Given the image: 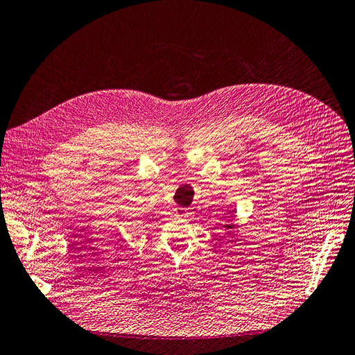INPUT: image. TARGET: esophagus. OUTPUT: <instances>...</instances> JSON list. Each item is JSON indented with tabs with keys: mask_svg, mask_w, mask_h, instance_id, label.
Segmentation results:
<instances>
[{
	"mask_svg": "<svg viewBox=\"0 0 355 355\" xmlns=\"http://www.w3.org/2000/svg\"><path fill=\"white\" fill-rule=\"evenodd\" d=\"M178 214H179V217H182V218H185V217H188V214H189V211H188L187 208H180V209H179V212H178Z\"/></svg>",
	"mask_w": 355,
	"mask_h": 355,
	"instance_id": "1",
	"label": "esophagus"
}]
</instances>
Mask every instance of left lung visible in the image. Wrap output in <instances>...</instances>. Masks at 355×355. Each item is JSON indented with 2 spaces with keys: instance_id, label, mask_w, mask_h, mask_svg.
<instances>
[{
  "instance_id": "obj_1",
  "label": "left lung",
  "mask_w": 355,
  "mask_h": 355,
  "mask_svg": "<svg viewBox=\"0 0 355 355\" xmlns=\"http://www.w3.org/2000/svg\"><path fill=\"white\" fill-rule=\"evenodd\" d=\"M224 229L229 230V232H227L229 234H233V230H234V229H237V225H236V224H233V223H230V224H225V225H224Z\"/></svg>"
}]
</instances>
